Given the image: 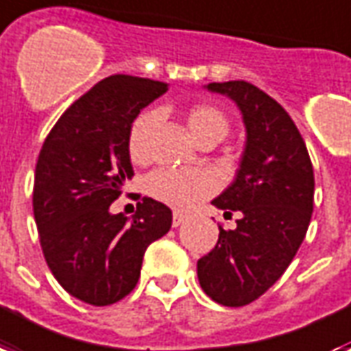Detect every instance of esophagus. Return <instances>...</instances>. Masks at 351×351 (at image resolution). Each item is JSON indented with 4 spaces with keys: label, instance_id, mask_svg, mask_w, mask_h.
Returning <instances> with one entry per match:
<instances>
[{
    "label": "esophagus",
    "instance_id": "34e87169",
    "mask_svg": "<svg viewBox=\"0 0 351 351\" xmlns=\"http://www.w3.org/2000/svg\"><path fill=\"white\" fill-rule=\"evenodd\" d=\"M184 221H186V215H184V213H178V211H175V213H173V226H180L182 223H184Z\"/></svg>",
    "mask_w": 351,
    "mask_h": 351
}]
</instances>
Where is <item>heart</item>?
Wrapping results in <instances>:
<instances>
[{"label": "heart", "mask_w": 351, "mask_h": 351, "mask_svg": "<svg viewBox=\"0 0 351 351\" xmlns=\"http://www.w3.org/2000/svg\"><path fill=\"white\" fill-rule=\"evenodd\" d=\"M158 121L160 114L149 110L140 114L132 123L128 134V152L134 162L143 164L149 160V143ZM184 121L187 132L191 134L197 143H219L230 130L226 114L210 103L189 106L184 114ZM147 189L160 202L175 210L186 211L217 189V178L213 173L204 169H160L149 176Z\"/></svg>", "instance_id": "1"}]
</instances>
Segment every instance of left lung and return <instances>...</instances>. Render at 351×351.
<instances>
[{"label": "left lung", "mask_w": 351, "mask_h": 351, "mask_svg": "<svg viewBox=\"0 0 351 351\" xmlns=\"http://www.w3.org/2000/svg\"><path fill=\"white\" fill-rule=\"evenodd\" d=\"M206 88L237 104L247 143L235 180L211 204L239 213L234 230L197 261L200 287L221 306L241 307L280 280L306 237L315 175L307 147L283 106L247 80Z\"/></svg>", "instance_id": "left-lung-1"}]
</instances>
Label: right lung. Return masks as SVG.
<instances>
[{"instance_id": "1", "label": "right lung", "mask_w": 351, "mask_h": 351, "mask_svg": "<svg viewBox=\"0 0 351 351\" xmlns=\"http://www.w3.org/2000/svg\"><path fill=\"white\" fill-rule=\"evenodd\" d=\"M167 84L112 75L77 99L51 128L34 171L40 245L57 282L77 300L110 306L138 283L147 247L169 232L173 213L143 197L132 219L110 213L134 175L128 134Z\"/></svg>"}]
</instances>
